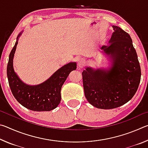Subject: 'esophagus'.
Listing matches in <instances>:
<instances>
[{"label": "esophagus", "instance_id": "1", "mask_svg": "<svg viewBox=\"0 0 148 148\" xmlns=\"http://www.w3.org/2000/svg\"><path fill=\"white\" fill-rule=\"evenodd\" d=\"M84 60H82V59L80 60V61L78 62V67H79V68H82V67L84 66Z\"/></svg>", "mask_w": 148, "mask_h": 148}]
</instances>
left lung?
Wrapping results in <instances>:
<instances>
[{
	"label": "left lung",
	"mask_w": 148,
	"mask_h": 148,
	"mask_svg": "<svg viewBox=\"0 0 148 148\" xmlns=\"http://www.w3.org/2000/svg\"><path fill=\"white\" fill-rule=\"evenodd\" d=\"M108 46L101 49L112 59L108 70L87 68L82 72L85 96L90 104L101 109H112L127 103L136 93L141 69L130 35L113 25Z\"/></svg>",
	"instance_id": "8db88e82"
}]
</instances>
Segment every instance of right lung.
<instances>
[{
    "label": "right lung",
    "instance_id": "1",
    "mask_svg": "<svg viewBox=\"0 0 148 148\" xmlns=\"http://www.w3.org/2000/svg\"><path fill=\"white\" fill-rule=\"evenodd\" d=\"M17 36L16 44L10 53L7 65V76L12 94L17 102L26 108L32 111H50L56 108L61 102V89L71 72L76 69V62H70L62 66L49 78L38 86L25 84L15 73L13 58L18 43Z\"/></svg>",
    "mask_w": 148,
    "mask_h": 148
}]
</instances>
